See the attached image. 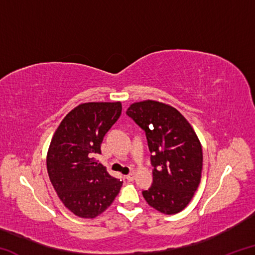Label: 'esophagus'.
I'll list each match as a JSON object with an SVG mask.
<instances>
[{
    "mask_svg": "<svg viewBox=\"0 0 255 255\" xmlns=\"http://www.w3.org/2000/svg\"><path fill=\"white\" fill-rule=\"evenodd\" d=\"M135 178H136V173H135V172H131V173H129L128 175H126V179H127L128 181H133V180H135Z\"/></svg>",
    "mask_w": 255,
    "mask_h": 255,
    "instance_id": "obj_1",
    "label": "esophagus"
}]
</instances>
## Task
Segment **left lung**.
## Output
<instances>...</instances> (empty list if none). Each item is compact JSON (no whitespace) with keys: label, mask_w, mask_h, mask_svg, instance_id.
<instances>
[{"label":"left lung","mask_w":255,"mask_h":255,"mask_svg":"<svg viewBox=\"0 0 255 255\" xmlns=\"http://www.w3.org/2000/svg\"><path fill=\"white\" fill-rule=\"evenodd\" d=\"M126 114L147 138L153 184L143 191L147 204L165 215L183 210L200 183L202 148L191 125L175 108L145 100L130 105Z\"/></svg>","instance_id":"obj_1"}]
</instances>
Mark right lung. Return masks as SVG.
<instances>
[{
	"instance_id": "1",
	"label": "right lung",
	"mask_w": 255,
	"mask_h": 255,
	"mask_svg": "<svg viewBox=\"0 0 255 255\" xmlns=\"http://www.w3.org/2000/svg\"><path fill=\"white\" fill-rule=\"evenodd\" d=\"M122 102L81 103L56 129L47 153V172L55 191L77 217L96 218L120 191L123 182L93 156L122 115Z\"/></svg>"
}]
</instances>
